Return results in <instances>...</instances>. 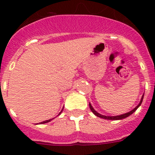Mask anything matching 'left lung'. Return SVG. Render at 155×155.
<instances>
[{
  "label": "left lung",
  "instance_id": "left-lung-1",
  "mask_svg": "<svg viewBox=\"0 0 155 155\" xmlns=\"http://www.w3.org/2000/svg\"><path fill=\"white\" fill-rule=\"evenodd\" d=\"M143 96H142V98H141V100H140V102L139 105H138L137 106V107L135 108V109H133L132 111H130V112H129V113H125V114L120 115V116H102V115H101V114H99V113H97L96 111H95V110H94V109H93V108H92V106H91V104H90V103H89V107H90V109H91V112H92V113H94V114L95 115V116H98V117H100V118H102V119H106V120H123V119L126 118V117H127V116H130L131 114H133V113H134V112H135V111L137 110V108L139 107L140 105H141V103H142V101H143Z\"/></svg>",
  "mask_w": 155,
  "mask_h": 155
}]
</instances>
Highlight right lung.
Here are the masks:
<instances>
[{
	"mask_svg": "<svg viewBox=\"0 0 155 155\" xmlns=\"http://www.w3.org/2000/svg\"><path fill=\"white\" fill-rule=\"evenodd\" d=\"M62 111H63V109H62V110H61V112H62ZM61 113H60V114H61ZM60 114H59V115H60ZM50 120H52V119H51V120H46V121L42 122V123H40V124H46V123H48V122H50Z\"/></svg>",
	"mask_w": 155,
	"mask_h": 155,
	"instance_id": "add662e5",
	"label": "right lung"
}]
</instances>
